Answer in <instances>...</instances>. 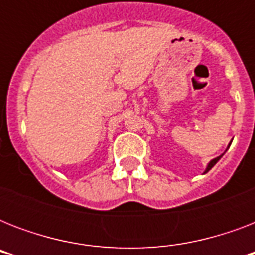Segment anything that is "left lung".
<instances>
[{"label":"left lung","mask_w":255,"mask_h":255,"mask_svg":"<svg viewBox=\"0 0 255 255\" xmlns=\"http://www.w3.org/2000/svg\"><path fill=\"white\" fill-rule=\"evenodd\" d=\"M230 144H232V143H230ZM230 144H229V145H228V148H226V149H229ZM224 153H225V152H224ZM224 153H222V155H220V156H218V157H216V159L210 160V163L208 164V165H206V169H205V172H204V173H206V172H209V170L212 169V168H213L214 165H216V164H217V161H218V160L221 159L222 156H224Z\"/></svg>","instance_id":"8db88e82"}]
</instances>
